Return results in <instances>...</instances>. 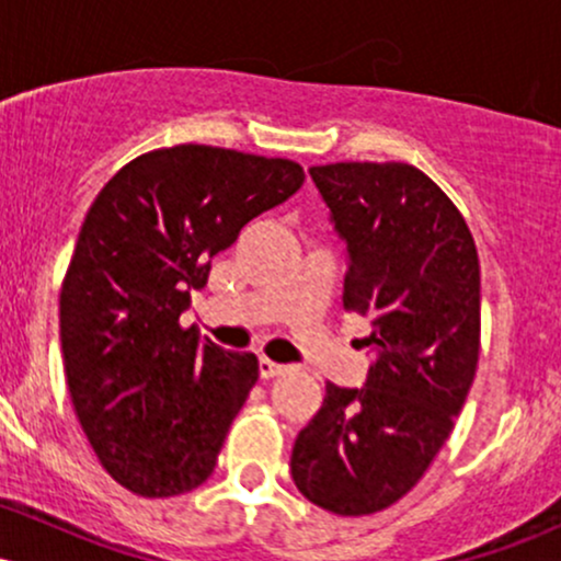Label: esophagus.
<instances>
[{
    "mask_svg": "<svg viewBox=\"0 0 561 561\" xmlns=\"http://www.w3.org/2000/svg\"><path fill=\"white\" fill-rule=\"evenodd\" d=\"M285 371H287V366L268 362V358H261V362H259V375H261V379L282 377V375H285Z\"/></svg>",
    "mask_w": 561,
    "mask_h": 561,
    "instance_id": "esophagus-1",
    "label": "esophagus"
}]
</instances>
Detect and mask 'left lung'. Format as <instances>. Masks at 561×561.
<instances>
[{"mask_svg":"<svg viewBox=\"0 0 561 561\" xmlns=\"http://www.w3.org/2000/svg\"><path fill=\"white\" fill-rule=\"evenodd\" d=\"M347 242L345 311L369 319L362 390L327 382L295 440L293 480L358 517L403 499L448 440L480 356V261L446 192L409 163L313 165Z\"/></svg>","mask_w":561,"mask_h":561,"instance_id":"left-lung-1","label":"left lung"}]
</instances>
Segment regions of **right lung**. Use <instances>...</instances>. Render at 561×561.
<instances>
[{
  "mask_svg": "<svg viewBox=\"0 0 561 561\" xmlns=\"http://www.w3.org/2000/svg\"><path fill=\"white\" fill-rule=\"evenodd\" d=\"M302 165L210 145L145 152L100 190L60 289L68 392L96 459L147 499L203 485L259 379L182 327L210 259L300 190Z\"/></svg>",
  "mask_w": 561,
  "mask_h": 561,
  "instance_id": "1",
  "label": "right lung"
}]
</instances>
